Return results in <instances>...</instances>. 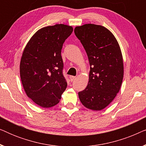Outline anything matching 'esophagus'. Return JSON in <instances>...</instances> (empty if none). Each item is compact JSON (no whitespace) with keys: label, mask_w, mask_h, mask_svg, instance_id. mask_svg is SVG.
Here are the masks:
<instances>
[{"label":"esophagus","mask_w":146,"mask_h":146,"mask_svg":"<svg viewBox=\"0 0 146 146\" xmlns=\"http://www.w3.org/2000/svg\"><path fill=\"white\" fill-rule=\"evenodd\" d=\"M75 78H76V76H70V79L71 81H73Z\"/></svg>","instance_id":"esophagus-1"}]
</instances>
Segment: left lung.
I'll use <instances>...</instances> for the list:
<instances>
[{"label": "left lung", "instance_id": "8db88e82", "mask_svg": "<svg viewBox=\"0 0 146 146\" xmlns=\"http://www.w3.org/2000/svg\"><path fill=\"white\" fill-rule=\"evenodd\" d=\"M90 66L87 87L79 92L82 104L92 110L107 107L119 92L123 77V57L116 38L101 25L86 24L74 29Z\"/></svg>", "mask_w": 146, "mask_h": 146}]
</instances>
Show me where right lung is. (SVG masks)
Returning <instances> with one entry per match:
<instances>
[{"mask_svg": "<svg viewBox=\"0 0 146 146\" xmlns=\"http://www.w3.org/2000/svg\"><path fill=\"white\" fill-rule=\"evenodd\" d=\"M72 31L71 26L63 24L42 28L24 49L20 63L22 84L28 97L40 106H54L66 88L61 50Z\"/></svg>", "mask_w": 146, "mask_h": 146, "instance_id": "add662e5", "label": "right lung"}]
</instances>
